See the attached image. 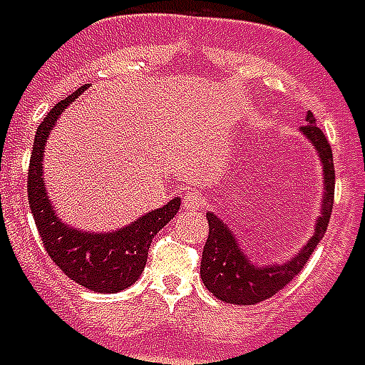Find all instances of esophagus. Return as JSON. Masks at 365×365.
I'll use <instances>...</instances> for the list:
<instances>
[{"mask_svg":"<svg viewBox=\"0 0 365 365\" xmlns=\"http://www.w3.org/2000/svg\"><path fill=\"white\" fill-rule=\"evenodd\" d=\"M203 193H199V191H187L185 195H183V207L187 209V211H199L201 207H203Z\"/></svg>","mask_w":365,"mask_h":365,"instance_id":"1","label":"esophagus"}]
</instances>
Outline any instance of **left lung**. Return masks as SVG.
<instances>
[{"instance_id": "1", "label": "left lung", "mask_w": 365, "mask_h": 365, "mask_svg": "<svg viewBox=\"0 0 365 365\" xmlns=\"http://www.w3.org/2000/svg\"><path fill=\"white\" fill-rule=\"evenodd\" d=\"M307 125L301 127L309 143L319 154L322 166V183L324 197L321 203V215L314 222L313 237L309 238L299 252H295L287 262H272V264H254L242 246L238 245L227 222H222L215 213H207L209 221V237L203 246L201 258V279L215 297L232 305H256L264 299L274 297L283 289L295 275L303 269L309 256L319 246L327 232L332 203H334V162L332 150L327 136L317 127L313 113H307Z\"/></svg>"}]
</instances>
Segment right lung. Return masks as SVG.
Returning a JSON list of instances; mask_svg holds the SVG:
<instances>
[{"instance_id": "add662e5", "label": "right lung", "mask_w": 365, "mask_h": 365, "mask_svg": "<svg viewBox=\"0 0 365 365\" xmlns=\"http://www.w3.org/2000/svg\"><path fill=\"white\" fill-rule=\"evenodd\" d=\"M82 86L72 96L62 99L38 125L29 164V205L43 240L44 250L64 274L96 293H117L130 287L140 277L148 258L152 238L180 211L182 199L174 197L166 205L138 217L135 221L111 232H91L70 227L58 219L48 191L44 187L43 156L44 144L62 113L82 96Z\"/></svg>"}]
</instances>
